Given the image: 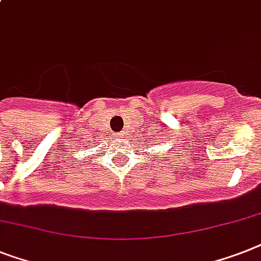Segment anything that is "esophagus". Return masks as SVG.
<instances>
[{
	"mask_svg": "<svg viewBox=\"0 0 261 261\" xmlns=\"http://www.w3.org/2000/svg\"><path fill=\"white\" fill-rule=\"evenodd\" d=\"M116 137L119 138V141H120V138H123V133H119V134L116 135Z\"/></svg>",
	"mask_w": 261,
	"mask_h": 261,
	"instance_id": "34e87169",
	"label": "esophagus"
}]
</instances>
